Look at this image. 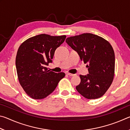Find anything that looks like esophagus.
Here are the masks:
<instances>
[{
  "mask_svg": "<svg viewBox=\"0 0 130 130\" xmlns=\"http://www.w3.org/2000/svg\"><path fill=\"white\" fill-rule=\"evenodd\" d=\"M67 75H68V76H74V75H75V74H72V73H67Z\"/></svg>",
  "mask_w": 130,
  "mask_h": 130,
  "instance_id": "esophagus-1",
  "label": "esophagus"
}]
</instances>
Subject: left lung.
I'll use <instances>...</instances> for the list:
<instances>
[{
  "mask_svg": "<svg viewBox=\"0 0 130 130\" xmlns=\"http://www.w3.org/2000/svg\"><path fill=\"white\" fill-rule=\"evenodd\" d=\"M66 42L88 68L89 74L80 75L81 83L76 87L77 91L88 99L103 96L111 86L115 73V53L111 44L91 33L68 37Z\"/></svg>",
  "mask_w": 130,
  "mask_h": 130,
  "instance_id": "obj_1",
  "label": "left lung"
}]
</instances>
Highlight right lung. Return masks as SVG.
Instances as JSON below:
<instances>
[{
	"label": "right lung",
	"instance_id": "1",
	"mask_svg": "<svg viewBox=\"0 0 130 130\" xmlns=\"http://www.w3.org/2000/svg\"><path fill=\"white\" fill-rule=\"evenodd\" d=\"M67 36L42 34L31 37L18 50L15 64L18 77L26 94L33 99L45 98L56 89L65 74L47 70L55 50Z\"/></svg>",
	"mask_w": 130,
	"mask_h": 130
}]
</instances>
